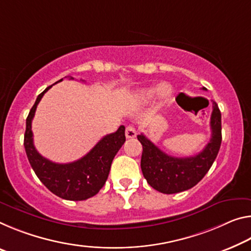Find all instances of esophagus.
Returning <instances> with one entry per match:
<instances>
[{"instance_id": "1", "label": "esophagus", "mask_w": 251, "mask_h": 251, "mask_svg": "<svg viewBox=\"0 0 251 251\" xmlns=\"http://www.w3.org/2000/svg\"><path fill=\"white\" fill-rule=\"evenodd\" d=\"M125 135L127 138H134V137H136L137 132L133 126H127L126 130H125Z\"/></svg>"}]
</instances>
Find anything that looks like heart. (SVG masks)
Here are the masks:
<instances>
[{
	"label": "heart",
	"mask_w": 251,
	"mask_h": 251,
	"mask_svg": "<svg viewBox=\"0 0 251 251\" xmlns=\"http://www.w3.org/2000/svg\"><path fill=\"white\" fill-rule=\"evenodd\" d=\"M172 93V88L168 85H162V86H155V87H149V88L141 89L138 91L137 97L143 102H149L152 100L153 98L157 96L158 94H161L162 97H168Z\"/></svg>",
	"instance_id": "b5f03b06"
}]
</instances>
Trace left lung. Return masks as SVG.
Masks as SVG:
<instances>
[{
    "instance_id": "obj_1",
    "label": "left lung",
    "mask_w": 251,
    "mask_h": 251,
    "mask_svg": "<svg viewBox=\"0 0 251 251\" xmlns=\"http://www.w3.org/2000/svg\"><path fill=\"white\" fill-rule=\"evenodd\" d=\"M212 107L210 121L211 138L202 152L194 156H171L158 149L144 134L137 135V140L143 146L141 160L143 176L153 189L165 194L182 192L193 188L208 173L222 141L220 109L216 101H212Z\"/></svg>"
}]
</instances>
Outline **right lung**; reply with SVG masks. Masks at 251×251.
Listing matches in <instances>:
<instances>
[{
  "instance_id": "1",
  "label": "right lung",
  "mask_w": 251,
  "mask_h": 251,
  "mask_svg": "<svg viewBox=\"0 0 251 251\" xmlns=\"http://www.w3.org/2000/svg\"><path fill=\"white\" fill-rule=\"evenodd\" d=\"M70 79L74 78L70 77ZM61 80L62 79L59 81ZM52 86L47 87L39 95L27 115L25 134V149L27 160L39 180L55 196L70 201L87 200L96 196L104 186L108 177L111 162L126 141L125 126H119L116 132L102 137L80 160L66 164L49 161L35 150L31 125L38 104L43 95Z\"/></svg>"
}]
</instances>
